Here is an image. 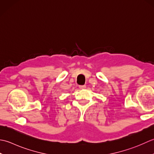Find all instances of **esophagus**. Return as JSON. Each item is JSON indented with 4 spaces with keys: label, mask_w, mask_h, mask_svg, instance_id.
I'll use <instances>...</instances> for the list:
<instances>
[{
    "label": "esophagus",
    "mask_w": 154,
    "mask_h": 154,
    "mask_svg": "<svg viewBox=\"0 0 154 154\" xmlns=\"http://www.w3.org/2000/svg\"><path fill=\"white\" fill-rule=\"evenodd\" d=\"M79 88L80 89H85L86 88V86H85V85H80V86H79Z\"/></svg>",
    "instance_id": "esophagus-1"
}]
</instances>
